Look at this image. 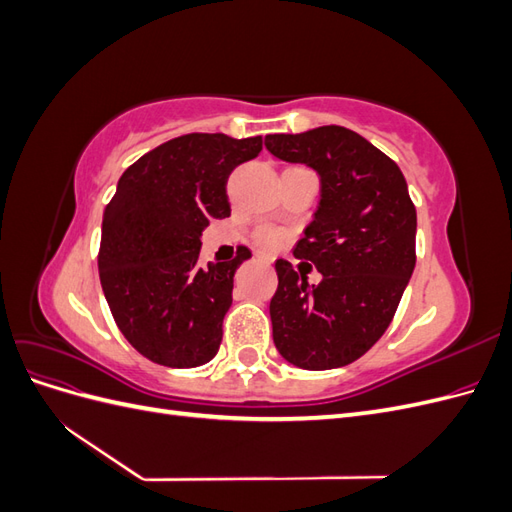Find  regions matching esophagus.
Returning a JSON list of instances; mask_svg holds the SVG:
<instances>
[{"label":"esophagus","mask_w":512,"mask_h":512,"mask_svg":"<svg viewBox=\"0 0 512 512\" xmlns=\"http://www.w3.org/2000/svg\"><path fill=\"white\" fill-rule=\"evenodd\" d=\"M256 258H258L260 262H265V265H271V258H269V256H265V254H258Z\"/></svg>","instance_id":"1"}]
</instances>
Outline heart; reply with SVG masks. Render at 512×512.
<instances>
[{
  "mask_svg": "<svg viewBox=\"0 0 512 512\" xmlns=\"http://www.w3.org/2000/svg\"><path fill=\"white\" fill-rule=\"evenodd\" d=\"M286 239V232L277 226H262L256 232V243L260 247H265V250H275V247H280Z\"/></svg>",
  "mask_w": 512,
  "mask_h": 512,
  "instance_id": "b5f03b06",
  "label": "heart"
}]
</instances>
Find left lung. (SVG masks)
Listing matches in <instances>:
<instances>
[{
	"mask_svg": "<svg viewBox=\"0 0 512 512\" xmlns=\"http://www.w3.org/2000/svg\"><path fill=\"white\" fill-rule=\"evenodd\" d=\"M265 145L320 175V205L294 256L314 262L322 282L309 286L288 260L275 262V348L303 369L344 367L389 329L412 277L416 207L408 183L386 153L342 126L269 134Z\"/></svg>",
	"mask_w": 512,
	"mask_h": 512,
	"instance_id": "8db88e82",
	"label": "left lung"
}]
</instances>
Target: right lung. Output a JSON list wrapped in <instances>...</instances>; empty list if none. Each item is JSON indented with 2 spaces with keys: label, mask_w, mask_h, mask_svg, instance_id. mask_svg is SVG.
<instances>
[{
  "label": "right lung",
  "mask_w": 512,
  "mask_h": 512,
  "mask_svg": "<svg viewBox=\"0 0 512 512\" xmlns=\"http://www.w3.org/2000/svg\"><path fill=\"white\" fill-rule=\"evenodd\" d=\"M262 136L192 132L138 158L104 209L100 284L123 337L166 367L209 363L222 344L232 277L252 254L200 265V235L230 215L228 175Z\"/></svg>",
  "instance_id": "add662e5"
}]
</instances>
